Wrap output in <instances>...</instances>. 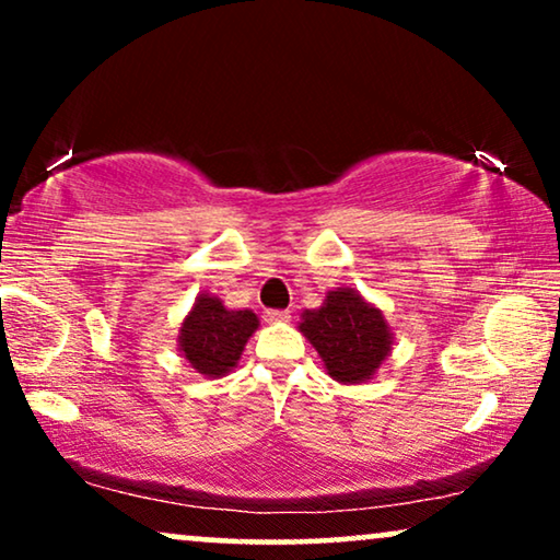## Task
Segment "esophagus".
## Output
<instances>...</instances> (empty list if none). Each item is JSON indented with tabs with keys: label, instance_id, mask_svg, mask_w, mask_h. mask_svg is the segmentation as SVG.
I'll return each mask as SVG.
<instances>
[{
	"label": "esophagus",
	"instance_id": "obj_1",
	"mask_svg": "<svg viewBox=\"0 0 560 560\" xmlns=\"http://www.w3.org/2000/svg\"><path fill=\"white\" fill-rule=\"evenodd\" d=\"M265 318L270 324H285V320H290V311H267Z\"/></svg>",
	"mask_w": 560,
	"mask_h": 560
}]
</instances>
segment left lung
I'll list each match as a JSON object with an SVG mask.
<instances>
[{
    "label": "left lung",
    "instance_id": "8db88e82",
    "mask_svg": "<svg viewBox=\"0 0 560 560\" xmlns=\"http://www.w3.org/2000/svg\"><path fill=\"white\" fill-rule=\"evenodd\" d=\"M298 331L318 351L328 377L341 385L370 382L395 347L385 313L354 288L328 290L318 308L301 313Z\"/></svg>",
    "mask_w": 560,
    "mask_h": 560
}]
</instances>
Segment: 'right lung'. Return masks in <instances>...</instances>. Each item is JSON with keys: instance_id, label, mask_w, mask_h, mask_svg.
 I'll return each mask as SVG.
<instances>
[{"instance_id": "obj_1", "label": "right lung", "mask_w": 560, "mask_h": 560, "mask_svg": "<svg viewBox=\"0 0 560 560\" xmlns=\"http://www.w3.org/2000/svg\"><path fill=\"white\" fill-rule=\"evenodd\" d=\"M259 328L257 313L232 311L211 293H198L178 331V351L190 370L209 380L226 377L240 364L249 336Z\"/></svg>"}]
</instances>
